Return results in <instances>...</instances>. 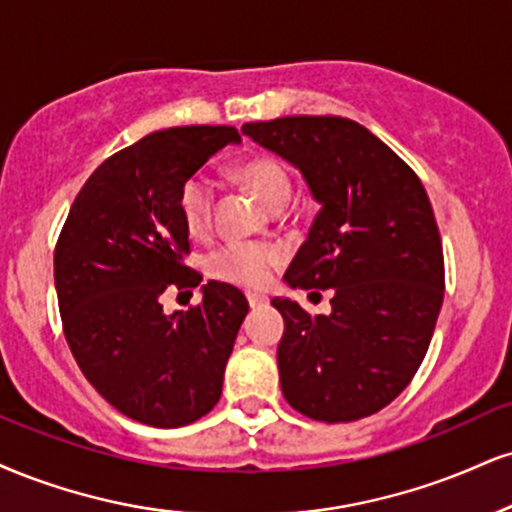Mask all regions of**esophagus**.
I'll return each mask as SVG.
<instances>
[{
  "mask_svg": "<svg viewBox=\"0 0 512 512\" xmlns=\"http://www.w3.org/2000/svg\"><path fill=\"white\" fill-rule=\"evenodd\" d=\"M248 303H250V307H262V305L269 303V298H267V295H260V293H248Z\"/></svg>",
  "mask_w": 512,
  "mask_h": 512,
  "instance_id": "34e87169",
  "label": "esophagus"
}]
</instances>
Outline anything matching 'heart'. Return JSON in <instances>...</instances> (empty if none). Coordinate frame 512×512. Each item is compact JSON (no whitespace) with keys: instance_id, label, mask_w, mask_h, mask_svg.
Here are the masks:
<instances>
[{"instance_id":"heart-1","label":"heart","mask_w":512,"mask_h":512,"mask_svg":"<svg viewBox=\"0 0 512 512\" xmlns=\"http://www.w3.org/2000/svg\"><path fill=\"white\" fill-rule=\"evenodd\" d=\"M238 178L255 193L269 209L288 205L293 195V178L276 157L257 155L238 166ZM178 214L190 236H202L212 226L214 190L205 176L193 174L178 188ZM283 260V250L272 243L252 240H226L207 255V274L217 281L236 283L245 288H260L272 279L274 267Z\"/></svg>"}]
</instances>
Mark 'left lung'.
<instances>
[{
  "instance_id": "8db88e82",
  "label": "left lung",
  "mask_w": 512,
  "mask_h": 512,
  "mask_svg": "<svg viewBox=\"0 0 512 512\" xmlns=\"http://www.w3.org/2000/svg\"><path fill=\"white\" fill-rule=\"evenodd\" d=\"M243 135L298 166L319 202L283 279L331 288V315L274 298L286 331L281 391L317 422H355L398 398L420 369L443 303V248L415 171L360 123L283 116Z\"/></svg>"
}]
</instances>
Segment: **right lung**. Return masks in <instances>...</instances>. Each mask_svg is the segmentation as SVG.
<instances>
[{
  "label": "right lung",
  "instance_id": "1",
  "mask_svg": "<svg viewBox=\"0 0 512 512\" xmlns=\"http://www.w3.org/2000/svg\"><path fill=\"white\" fill-rule=\"evenodd\" d=\"M240 143L233 126H181L123 147L92 171L54 250L66 341L85 379L116 410L174 429L217 405L248 300L209 281L190 310L164 315L166 288L202 276L183 264L188 231L178 188L214 152Z\"/></svg>",
  "mask_w": 512,
  "mask_h": 512
}]
</instances>
